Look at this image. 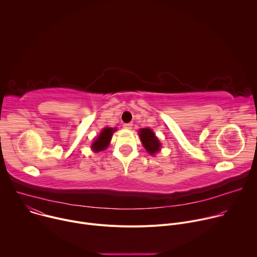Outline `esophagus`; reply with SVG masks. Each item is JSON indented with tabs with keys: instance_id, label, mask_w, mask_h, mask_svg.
Instances as JSON below:
<instances>
[{
	"instance_id": "34e87169",
	"label": "esophagus",
	"mask_w": 257,
	"mask_h": 257,
	"mask_svg": "<svg viewBox=\"0 0 257 257\" xmlns=\"http://www.w3.org/2000/svg\"><path fill=\"white\" fill-rule=\"evenodd\" d=\"M123 127L125 129H131L132 128V124L131 123H125V124H123Z\"/></svg>"
}]
</instances>
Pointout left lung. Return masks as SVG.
Instances as JSON below:
<instances>
[{
  "mask_svg": "<svg viewBox=\"0 0 257 257\" xmlns=\"http://www.w3.org/2000/svg\"><path fill=\"white\" fill-rule=\"evenodd\" d=\"M139 137H140V140L145 148L146 152H149L151 155L154 156L156 153H158L160 151L161 143H160L159 139L157 138V136L155 135V133L153 132V130H151L149 128L140 129Z\"/></svg>",
  "mask_w": 257,
  "mask_h": 257,
  "instance_id": "8db88e82",
  "label": "left lung"
}]
</instances>
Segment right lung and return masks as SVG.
<instances>
[{"instance_id":"1","label":"right lung","mask_w":257,"mask_h":257,"mask_svg":"<svg viewBox=\"0 0 257 257\" xmlns=\"http://www.w3.org/2000/svg\"><path fill=\"white\" fill-rule=\"evenodd\" d=\"M115 130L116 129H113V128H104L100 132V134L98 135L96 140L92 143V146H91L92 150L96 153L105 150L107 148L109 140H111V137Z\"/></svg>"}]
</instances>
